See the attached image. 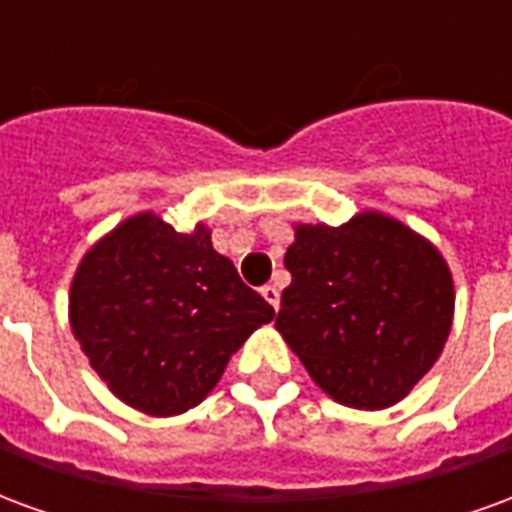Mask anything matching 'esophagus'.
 I'll return each mask as SVG.
<instances>
[{"instance_id": "obj_1", "label": "esophagus", "mask_w": 512, "mask_h": 512, "mask_svg": "<svg viewBox=\"0 0 512 512\" xmlns=\"http://www.w3.org/2000/svg\"><path fill=\"white\" fill-rule=\"evenodd\" d=\"M260 293H263V299H266L268 304L274 307V310H279V290H277V285H263V288H260Z\"/></svg>"}]
</instances>
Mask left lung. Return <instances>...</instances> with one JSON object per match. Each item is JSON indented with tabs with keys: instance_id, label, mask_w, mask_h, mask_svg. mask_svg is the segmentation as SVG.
<instances>
[{
	"instance_id": "left-lung-1",
	"label": "left lung",
	"mask_w": 512,
	"mask_h": 512,
	"mask_svg": "<svg viewBox=\"0 0 512 512\" xmlns=\"http://www.w3.org/2000/svg\"><path fill=\"white\" fill-rule=\"evenodd\" d=\"M277 329L337 403L386 408L439 359L452 326L450 268L406 224L365 211L340 227L299 224Z\"/></svg>"
}]
</instances>
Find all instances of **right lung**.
I'll list each match as a JSON object with an SVG mask.
<instances>
[{"mask_svg":"<svg viewBox=\"0 0 512 512\" xmlns=\"http://www.w3.org/2000/svg\"><path fill=\"white\" fill-rule=\"evenodd\" d=\"M274 307L246 288L208 227L178 233L136 213L84 255L71 285V329L123 403L175 417L200 403L230 356Z\"/></svg>","mask_w":512,"mask_h":512,"instance_id":"add662e5","label":"right lung"}]
</instances>
